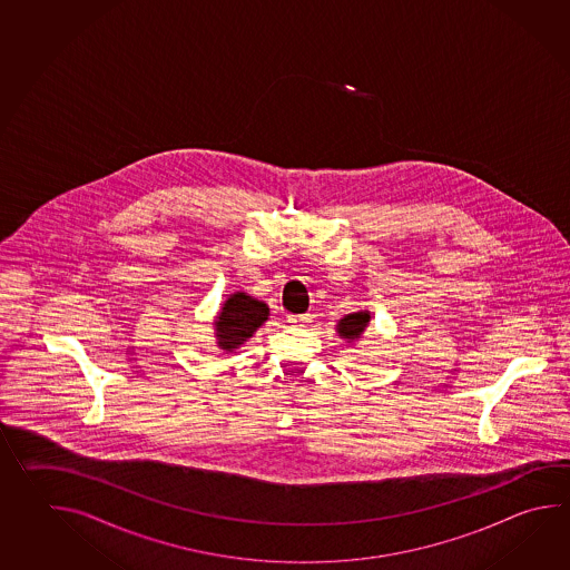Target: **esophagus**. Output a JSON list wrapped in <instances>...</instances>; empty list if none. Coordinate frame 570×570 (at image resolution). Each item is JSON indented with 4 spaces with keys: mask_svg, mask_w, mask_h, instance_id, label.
I'll list each match as a JSON object with an SVG mask.
<instances>
[{
    "mask_svg": "<svg viewBox=\"0 0 570 570\" xmlns=\"http://www.w3.org/2000/svg\"><path fill=\"white\" fill-rule=\"evenodd\" d=\"M286 321L294 326H304L311 323V314H288Z\"/></svg>",
    "mask_w": 570,
    "mask_h": 570,
    "instance_id": "esophagus-1",
    "label": "esophagus"
}]
</instances>
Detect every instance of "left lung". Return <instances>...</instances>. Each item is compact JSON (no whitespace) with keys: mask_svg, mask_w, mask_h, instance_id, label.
Returning <instances> with one entry per match:
<instances>
[{"mask_svg":"<svg viewBox=\"0 0 570 570\" xmlns=\"http://www.w3.org/2000/svg\"><path fill=\"white\" fill-rule=\"evenodd\" d=\"M372 313L370 311H357V313L345 314L337 323V335L345 338L347 343H355L363 337L365 328L370 326Z\"/></svg>","mask_w":570,"mask_h":570,"instance_id":"8db88e82","label":"left lung"}]
</instances>
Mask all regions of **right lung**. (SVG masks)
Here are the masks:
<instances>
[{
    "instance_id": "obj_1",
    "label": "right lung",
    "mask_w": 570,
    "mask_h": 570,
    "mask_svg": "<svg viewBox=\"0 0 570 570\" xmlns=\"http://www.w3.org/2000/svg\"><path fill=\"white\" fill-rule=\"evenodd\" d=\"M267 316L269 308L266 303L249 296L247 292H233L213 321L217 347L225 353H233L256 335L257 328L266 323Z\"/></svg>"
}]
</instances>
